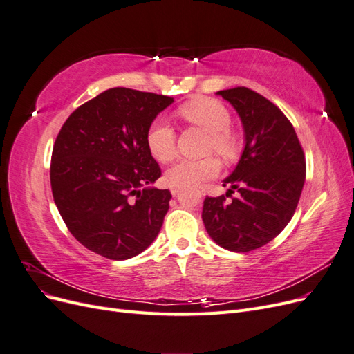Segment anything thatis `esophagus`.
I'll list each match as a JSON object with an SVG mask.
<instances>
[{"label": "esophagus", "instance_id": "esophagus-1", "mask_svg": "<svg viewBox=\"0 0 354 354\" xmlns=\"http://www.w3.org/2000/svg\"><path fill=\"white\" fill-rule=\"evenodd\" d=\"M180 190H181V187H180V186H171V194H173L174 196L180 194Z\"/></svg>", "mask_w": 354, "mask_h": 354}]
</instances>
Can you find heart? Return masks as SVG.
Masks as SVG:
<instances>
[{
    "instance_id": "heart-1",
    "label": "heart",
    "mask_w": 354,
    "mask_h": 354,
    "mask_svg": "<svg viewBox=\"0 0 354 354\" xmlns=\"http://www.w3.org/2000/svg\"><path fill=\"white\" fill-rule=\"evenodd\" d=\"M180 116L187 122L203 128L209 133V151L223 159H232L238 152V137L232 131V116L220 100L199 97L180 106ZM149 152L159 162H169L177 155V134L174 127L165 118L159 116L149 125L146 133ZM220 171L216 158L180 159L168 169L167 180L173 186H195L214 178Z\"/></svg>"
}]
</instances>
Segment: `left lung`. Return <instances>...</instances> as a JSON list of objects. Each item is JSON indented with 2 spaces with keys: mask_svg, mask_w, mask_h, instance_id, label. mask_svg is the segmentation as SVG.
<instances>
[{
  "mask_svg": "<svg viewBox=\"0 0 354 354\" xmlns=\"http://www.w3.org/2000/svg\"><path fill=\"white\" fill-rule=\"evenodd\" d=\"M238 111L245 149L224 180L238 198L207 196L202 220L214 242L233 252H250L269 243L291 221L306 178V156L292 124L274 103L246 87L221 90Z\"/></svg>",
  "mask_w": 354,
  "mask_h": 354,
  "instance_id": "8db88e82",
  "label": "left lung"
}]
</instances>
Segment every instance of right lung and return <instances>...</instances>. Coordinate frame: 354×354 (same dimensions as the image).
Segmentation results:
<instances>
[{"instance_id":"add662e5","label":"right lung","mask_w":354,"mask_h":354,"mask_svg":"<svg viewBox=\"0 0 354 354\" xmlns=\"http://www.w3.org/2000/svg\"><path fill=\"white\" fill-rule=\"evenodd\" d=\"M173 102L162 94L109 88L62 125L53 146L51 192L66 227L85 248L127 260L158 236L171 194L146 187L162 174L146 133Z\"/></svg>"}]
</instances>
